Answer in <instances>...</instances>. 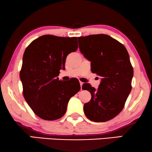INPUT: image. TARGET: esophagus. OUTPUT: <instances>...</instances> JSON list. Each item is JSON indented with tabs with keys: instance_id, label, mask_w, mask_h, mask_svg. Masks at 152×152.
<instances>
[{
	"instance_id": "1",
	"label": "esophagus",
	"mask_w": 152,
	"mask_h": 152,
	"mask_svg": "<svg viewBox=\"0 0 152 152\" xmlns=\"http://www.w3.org/2000/svg\"><path fill=\"white\" fill-rule=\"evenodd\" d=\"M80 86H81V90H82V85L84 83L82 82H80Z\"/></svg>"
}]
</instances>
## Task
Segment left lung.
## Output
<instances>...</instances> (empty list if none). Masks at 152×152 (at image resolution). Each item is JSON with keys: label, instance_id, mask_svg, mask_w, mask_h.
I'll return each instance as SVG.
<instances>
[{"label": "left lung", "instance_id": "obj_1", "mask_svg": "<svg viewBox=\"0 0 152 152\" xmlns=\"http://www.w3.org/2000/svg\"><path fill=\"white\" fill-rule=\"evenodd\" d=\"M78 41L80 52L91 62V71L101 78L97 89L82 85L91 94L84 105V113L91 121H108L121 112L132 91L134 70L129 55L122 43L107 34L80 37Z\"/></svg>", "mask_w": 152, "mask_h": 152}]
</instances>
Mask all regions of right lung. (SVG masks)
<instances>
[{"label": "right lung", "mask_w": 152, "mask_h": 152, "mask_svg": "<svg viewBox=\"0 0 152 152\" xmlns=\"http://www.w3.org/2000/svg\"><path fill=\"white\" fill-rule=\"evenodd\" d=\"M78 48L77 37L43 35L27 47L20 79L24 98L39 118L59 119L66 113L70 97L80 90L78 80H59L67 56Z\"/></svg>", "instance_id": "1"}]
</instances>
